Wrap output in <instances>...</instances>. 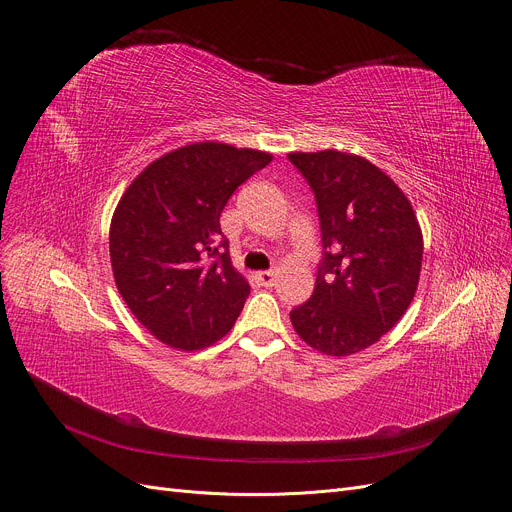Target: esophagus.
<instances>
[{"label":"esophagus","mask_w":512,"mask_h":512,"mask_svg":"<svg viewBox=\"0 0 512 512\" xmlns=\"http://www.w3.org/2000/svg\"><path fill=\"white\" fill-rule=\"evenodd\" d=\"M257 280H259L261 286L270 288V286L276 284V272H259V274H257Z\"/></svg>","instance_id":"esophagus-1"}]
</instances>
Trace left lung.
Listing matches in <instances>:
<instances>
[{"mask_svg":"<svg viewBox=\"0 0 512 512\" xmlns=\"http://www.w3.org/2000/svg\"><path fill=\"white\" fill-rule=\"evenodd\" d=\"M315 193L324 259L311 299L290 311L315 351L348 357L378 342L409 309L423 234L407 195L361 155L288 153Z\"/></svg>","mask_w":512,"mask_h":512,"instance_id":"8db88e82","label":"left lung"}]
</instances>
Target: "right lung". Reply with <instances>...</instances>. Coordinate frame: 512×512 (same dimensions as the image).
<instances>
[{"mask_svg": "<svg viewBox=\"0 0 512 512\" xmlns=\"http://www.w3.org/2000/svg\"><path fill=\"white\" fill-rule=\"evenodd\" d=\"M272 155L193 143L151 164L124 191L110 226V259L124 303L159 340L199 351L224 338L251 286L234 270L220 215Z\"/></svg>", "mask_w": 512, "mask_h": 512, "instance_id": "1", "label": "right lung"}]
</instances>
